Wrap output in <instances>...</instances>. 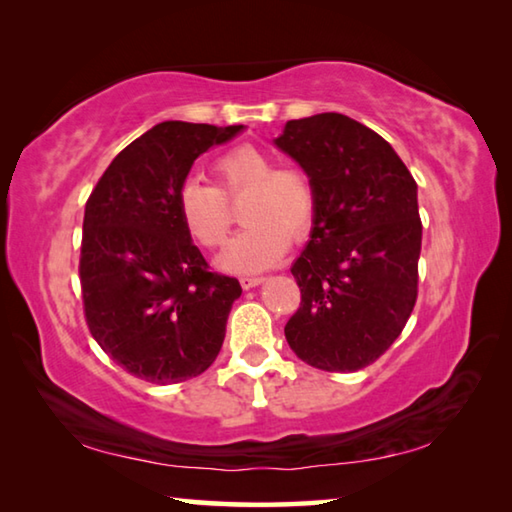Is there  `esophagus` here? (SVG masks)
Listing matches in <instances>:
<instances>
[{
  "instance_id": "esophagus-1",
  "label": "esophagus",
  "mask_w": 512,
  "mask_h": 512,
  "mask_svg": "<svg viewBox=\"0 0 512 512\" xmlns=\"http://www.w3.org/2000/svg\"><path fill=\"white\" fill-rule=\"evenodd\" d=\"M239 282L244 289H253V287H257V284L264 282V277L262 275H244Z\"/></svg>"
}]
</instances>
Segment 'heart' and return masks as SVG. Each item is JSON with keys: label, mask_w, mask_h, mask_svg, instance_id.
Returning a JSON list of instances; mask_svg holds the SVG:
<instances>
[{"label": "heart", "mask_w": 512, "mask_h": 512, "mask_svg": "<svg viewBox=\"0 0 512 512\" xmlns=\"http://www.w3.org/2000/svg\"><path fill=\"white\" fill-rule=\"evenodd\" d=\"M214 185L189 178L178 189V214L198 246L216 250L228 239L230 203L241 196L244 230L221 257L228 271H259L277 262L293 241L314 228L318 192L300 164H275L273 155L241 144L212 162Z\"/></svg>", "instance_id": "heart-1"}]
</instances>
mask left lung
I'll return each mask as SVG.
<instances>
[{
	"mask_svg": "<svg viewBox=\"0 0 512 512\" xmlns=\"http://www.w3.org/2000/svg\"><path fill=\"white\" fill-rule=\"evenodd\" d=\"M275 144L318 192L311 239L291 266L300 307L284 336L318 370H361L391 348L418 300V185L384 137L339 112L291 119Z\"/></svg>",
	"mask_w": 512,
	"mask_h": 512,
	"instance_id": "1",
	"label": "left lung"
}]
</instances>
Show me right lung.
<instances>
[{
	"mask_svg": "<svg viewBox=\"0 0 512 512\" xmlns=\"http://www.w3.org/2000/svg\"><path fill=\"white\" fill-rule=\"evenodd\" d=\"M244 126L162 121L103 171L85 203L83 314L101 350L151 384H180L212 366L237 277L212 273L178 214L198 155Z\"/></svg>",
	"mask_w": 512,
	"mask_h": 512,
	"instance_id": "obj_1",
	"label": "right lung"
}]
</instances>
